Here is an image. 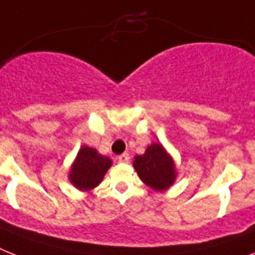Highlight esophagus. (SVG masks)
Returning a JSON list of instances; mask_svg holds the SVG:
<instances>
[{"mask_svg":"<svg viewBox=\"0 0 255 255\" xmlns=\"http://www.w3.org/2000/svg\"><path fill=\"white\" fill-rule=\"evenodd\" d=\"M119 161H120V163H129V161H130L129 153L125 152V153H123V155H120Z\"/></svg>","mask_w":255,"mask_h":255,"instance_id":"esophagus-1","label":"esophagus"}]
</instances>
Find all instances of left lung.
I'll return each mask as SVG.
<instances>
[{
    "instance_id": "1",
    "label": "left lung",
    "mask_w": 255,
    "mask_h": 255,
    "mask_svg": "<svg viewBox=\"0 0 255 255\" xmlns=\"http://www.w3.org/2000/svg\"><path fill=\"white\" fill-rule=\"evenodd\" d=\"M132 167L148 188L155 191H165L177 178L173 157L160 142H153L143 155L134 156Z\"/></svg>"
}]
</instances>
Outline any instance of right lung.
I'll return each instance as SVG.
<instances>
[{"label": "right lung", "mask_w": 255, "mask_h": 255, "mask_svg": "<svg viewBox=\"0 0 255 255\" xmlns=\"http://www.w3.org/2000/svg\"><path fill=\"white\" fill-rule=\"evenodd\" d=\"M112 167L108 156L88 146H82L69 170L70 184L81 191H90L100 185L105 173Z\"/></svg>", "instance_id": "right-lung-1"}]
</instances>
